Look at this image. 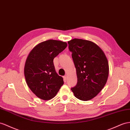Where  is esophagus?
<instances>
[{
  "label": "esophagus",
  "mask_w": 130,
  "mask_h": 130,
  "mask_svg": "<svg viewBox=\"0 0 130 130\" xmlns=\"http://www.w3.org/2000/svg\"><path fill=\"white\" fill-rule=\"evenodd\" d=\"M63 78H64V79L65 81H66V80H67V78H68V76H67V75H65V76H64V77H63Z\"/></svg>",
  "instance_id": "1"
}]
</instances>
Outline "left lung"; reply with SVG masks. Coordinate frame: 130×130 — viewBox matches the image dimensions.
Masks as SVG:
<instances>
[{
  "instance_id": "1",
  "label": "left lung",
  "mask_w": 130,
  "mask_h": 130,
  "mask_svg": "<svg viewBox=\"0 0 130 130\" xmlns=\"http://www.w3.org/2000/svg\"><path fill=\"white\" fill-rule=\"evenodd\" d=\"M68 44L77 77V85L71 89L76 98L89 101L102 91L107 81V58L101 48L93 42L75 38Z\"/></svg>"
}]
</instances>
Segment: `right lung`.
<instances>
[{
  "mask_svg": "<svg viewBox=\"0 0 130 130\" xmlns=\"http://www.w3.org/2000/svg\"><path fill=\"white\" fill-rule=\"evenodd\" d=\"M67 43L49 39L39 43L29 53L25 62L24 75L29 89L43 100L54 98L64 84L56 72L53 60L67 46Z\"/></svg>",
  "mask_w": 130,
  "mask_h": 130,
  "instance_id": "add662e5",
  "label": "right lung"
}]
</instances>
